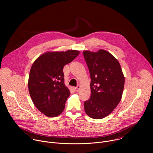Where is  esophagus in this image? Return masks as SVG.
Listing matches in <instances>:
<instances>
[{"instance_id": "34e87169", "label": "esophagus", "mask_w": 153, "mask_h": 153, "mask_svg": "<svg viewBox=\"0 0 153 153\" xmlns=\"http://www.w3.org/2000/svg\"><path fill=\"white\" fill-rule=\"evenodd\" d=\"M79 90H80V86H76L74 88V90L76 91H78Z\"/></svg>"}]
</instances>
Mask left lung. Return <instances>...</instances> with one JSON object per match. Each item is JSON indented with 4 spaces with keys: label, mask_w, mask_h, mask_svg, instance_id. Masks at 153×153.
I'll use <instances>...</instances> for the list:
<instances>
[{
    "label": "left lung",
    "mask_w": 153,
    "mask_h": 153,
    "mask_svg": "<svg viewBox=\"0 0 153 153\" xmlns=\"http://www.w3.org/2000/svg\"><path fill=\"white\" fill-rule=\"evenodd\" d=\"M83 54L91 79V97L84 102L85 111L93 119H103L120 102L125 77L119 62L109 52L84 51Z\"/></svg>",
    "instance_id": "1"
}]
</instances>
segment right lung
Returning <instances> with one entry per match:
<instances>
[{"label": "right lung", "instance_id": "add662e5", "mask_svg": "<svg viewBox=\"0 0 153 153\" xmlns=\"http://www.w3.org/2000/svg\"><path fill=\"white\" fill-rule=\"evenodd\" d=\"M79 51L47 52L33 63L28 79L31 98L38 110L48 117H56L64 110L70 95L64 83L63 67L72 62Z\"/></svg>", "mask_w": 153, "mask_h": 153}]
</instances>
